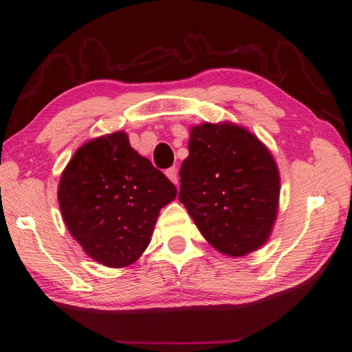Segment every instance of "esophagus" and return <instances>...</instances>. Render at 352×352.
Segmentation results:
<instances>
[{
	"label": "esophagus",
	"mask_w": 352,
	"mask_h": 352,
	"mask_svg": "<svg viewBox=\"0 0 352 352\" xmlns=\"http://www.w3.org/2000/svg\"><path fill=\"white\" fill-rule=\"evenodd\" d=\"M165 175H166V177H168V179H170L173 184H175V186H177V182H179V176H177L176 166H171V168L166 170Z\"/></svg>",
	"instance_id": "34e87169"
}]
</instances>
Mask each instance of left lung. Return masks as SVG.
<instances>
[{
	"label": "left lung",
	"mask_w": 352,
	"mask_h": 352,
	"mask_svg": "<svg viewBox=\"0 0 352 352\" xmlns=\"http://www.w3.org/2000/svg\"><path fill=\"white\" fill-rule=\"evenodd\" d=\"M179 201L209 243L230 257L267 243L279 209L280 176L270 149L230 122L192 126Z\"/></svg>",
	"instance_id": "obj_1"
}]
</instances>
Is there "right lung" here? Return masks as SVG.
<instances>
[{"mask_svg": "<svg viewBox=\"0 0 352 352\" xmlns=\"http://www.w3.org/2000/svg\"><path fill=\"white\" fill-rule=\"evenodd\" d=\"M176 193L168 177L118 131L76 149L62 171L57 199L85 254L104 267L123 268L145 252L160 209Z\"/></svg>", "mask_w": 352, "mask_h": 352, "instance_id": "add662e5", "label": "right lung"}]
</instances>
